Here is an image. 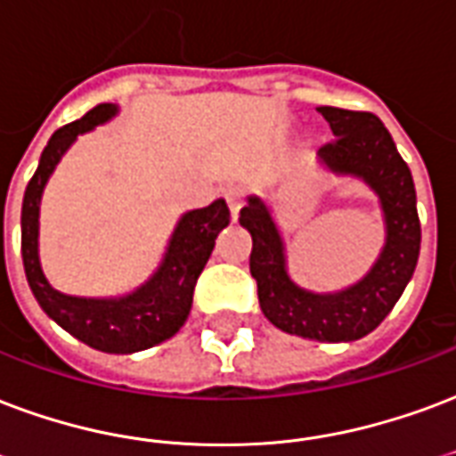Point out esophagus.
Listing matches in <instances>:
<instances>
[{
    "label": "esophagus",
    "mask_w": 456,
    "mask_h": 456,
    "mask_svg": "<svg viewBox=\"0 0 456 456\" xmlns=\"http://www.w3.org/2000/svg\"><path fill=\"white\" fill-rule=\"evenodd\" d=\"M225 201H228V207H231L232 218H238L242 204H245V190H242V187H238V184H232V187H228V190H225Z\"/></svg>",
    "instance_id": "34e87169"
}]
</instances>
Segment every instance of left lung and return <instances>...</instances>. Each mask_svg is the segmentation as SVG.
Here are the masks:
<instances>
[{"mask_svg": "<svg viewBox=\"0 0 456 456\" xmlns=\"http://www.w3.org/2000/svg\"><path fill=\"white\" fill-rule=\"evenodd\" d=\"M317 110L337 134L322 146L320 159L337 173L362 177L379 194L387 245L378 265L354 289L314 296L289 279L279 231L256 197L240 211V225L252 235L249 273L266 320L293 337L338 344L370 334L392 313L419 262L420 221L409 166L378 115L331 105Z\"/></svg>", "mask_w": 456, "mask_h": 456, "instance_id": "8db88e82", "label": "left lung"}]
</instances>
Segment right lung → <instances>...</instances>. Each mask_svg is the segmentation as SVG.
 Listing matches in <instances>:
<instances>
[{
    "label": "right lung",
    "instance_id": "right-lung-1",
    "mask_svg": "<svg viewBox=\"0 0 456 456\" xmlns=\"http://www.w3.org/2000/svg\"><path fill=\"white\" fill-rule=\"evenodd\" d=\"M115 115V105H95L81 119L60 126L47 142L36 175L30 177L23 208H20V256L26 279L40 307L61 330L102 354H136L166 341L180 331L191 310V296L207 266L216 235L224 231L231 211L224 200H216L204 208L190 211L180 218L166 259L153 279L119 300H86L61 296L47 283L37 262V208L47 177L69 149L77 134L94 129Z\"/></svg>",
    "mask_w": 456,
    "mask_h": 456
}]
</instances>
